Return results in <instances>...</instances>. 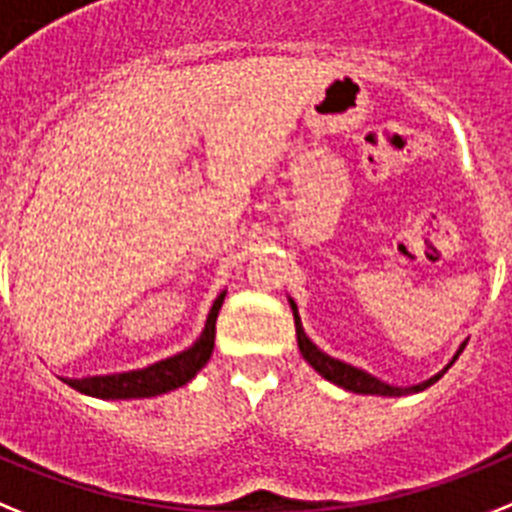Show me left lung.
Instances as JSON below:
<instances>
[{"instance_id": "8db88e82", "label": "left lung", "mask_w": 512, "mask_h": 512, "mask_svg": "<svg viewBox=\"0 0 512 512\" xmlns=\"http://www.w3.org/2000/svg\"><path fill=\"white\" fill-rule=\"evenodd\" d=\"M293 306V317H296V335H299V350L301 355H304L306 361H309V366H314V371H319L327 381H332V384L342 386V389L348 391H355V394H381V397H404V394H412V391H422L428 389L430 384H435V381L441 379L443 373L448 371V366H453V361L459 358L461 350H464V345L459 348V353H456V358H453L451 363H448L446 368H443L438 376H433V379H428L425 384H417V386H410V389H399V386H389V384H381L379 379H373V376H368L366 371H358V368L348 366V363L337 361V358H330L327 353H322V350L314 345V342L309 340V337L304 335V330H301V322H299V314H296V304Z\"/></svg>"}]
</instances>
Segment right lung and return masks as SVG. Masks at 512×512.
<instances>
[{"instance_id": "obj_1", "label": "right lung", "mask_w": 512, "mask_h": 512, "mask_svg": "<svg viewBox=\"0 0 512 512\" xmlns=\"http://www.w3.org/2000/svg\"><path fill=\"white\" fill-rule=\"evenodd\" d=\"M224 304V293L213 301L211 314H208L206 330H203L201 340L195 342L193 348L185 353L159 361L141 371L115 373V376H92V379H64L71 389L90 394V397L100 399H139V397H157L164 391H172L177 386L188 384L195 373L201 371L208 363L213 353V340H216V317Z\"/></svg>"}]
</instances>
